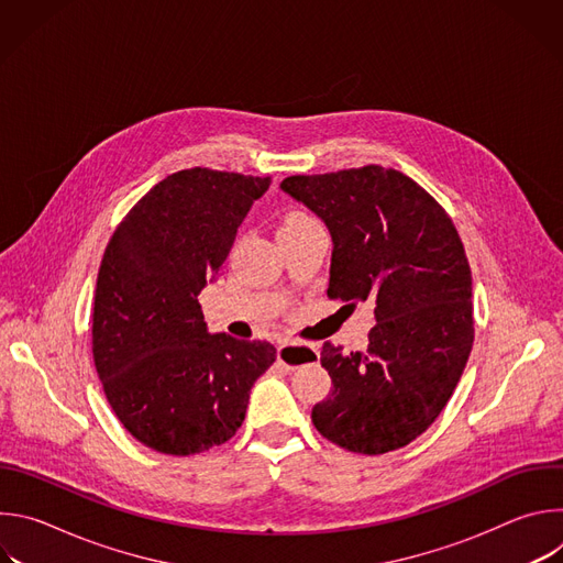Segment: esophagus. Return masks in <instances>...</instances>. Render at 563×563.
I'll use <instances>...</instances> for the list:
<instances>
[{"label": "esophagus", "instance_id": "34e87169", "mask_svg": "<svg viewBox=\"0 0 563 563\" xmlns=\"http://www.w3.org/2000/svg\"><path fill=\"white\" fill-rule=\"evenodd\" d=\"M318 358V350L316 347H305V345H289V343H280L278 345V361L283 365H309Z\"/></svg>", "mask_w": 563, "mask_h": 563}]
</instances>
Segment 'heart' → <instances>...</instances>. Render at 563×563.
<instances>
[{
	"label": "heart",
	"mask_w": 563,
	"mask_h": 563,
	"mask_svg": "<svg viewBox=\"0 0 563 563\" xmlns=\"http://www.w3.org/2000/svg\"><path fill=\"white\" fill-rule=\"evenodd\" d=\"M311 218L307 213H300V211H291L283 218L280 222V229H287V227H296V224H302V222H309Z\"/></svg>",
	"instance_id": "1"
}]
</instances>
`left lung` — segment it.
<instances>
[{"instance_id":"obj_1","label":"left lung","mask_w":563,"mask_h":563,"mask_svg":"<svg viewBox=\"0 0 563 563\" xmlns=\"http://www.w3.org/2000/svg\"><path fill=\"white\" fill-rule=\"evenodd\" d=\"M280 189L330 229L328 296L372 300L376 318L365 352L320 350L332 391L311 408L313 428L350 452L404 448L441 415L472 350L461 238L426 189L378 165L291 176Z\"/></svg>"}]
</instances>
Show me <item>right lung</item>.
Returning a JSON list of instances; mask_svg holds the SVG:
<instances>
[{
  "label": "right lung",
  "mask_w": 563,
  "mask_h": 563,
  "mask_svg": "<svg viewBox=\"0 0 563 563\" xmlns=\"http://www.w3.org/2000/svg\"><path fill=\"white\" fill-rule=\"evenodd\" d=\"M269 178L185 169L157 183L109 240L93 361L109 406L146 448L187 456L229 441L276 361L267 341L209 334L198 302Z\"/></svg>",
  "instance_id": "right-lung-1"
}]
</instances>
